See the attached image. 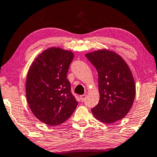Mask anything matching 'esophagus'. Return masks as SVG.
<instances>
[{"mask_svg": "<svg viewBox=\"0 0 157 157\" xmlns=\"http://www.w3.org/2000/svg\"><path fill=\"white\" fill-rule=\"evenodd\" d=\"M80 99L82 100V102H84L85 100L86 99V94H83V95H81L80 96Z\"/></svg>", "mask_w": 157, "mask_h": 157, "instance_id": "34e87169", "label": "esophagus"}]
</instances>
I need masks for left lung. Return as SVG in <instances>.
Returning a JSON list of instances; mask_svg holds the SVG:
<instances>
[{"label":"left lung","instance_id":"1","mask_svg":"<svg viewBox=\"0 0 157 157\" xmlns=\"http://www.w3.org/2000/svg\"><path fill=\"white\" fill-rule=\"evenodd\" d=\"M98 73L100 100L92 109L97 119L111 124L123 119L132 108L135 97L132 73L124 59L108 49L85 55Z\"/></svg>","mask_w":157,"mask_h":157}]
</instances>
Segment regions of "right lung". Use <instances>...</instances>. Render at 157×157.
<instances>
[{"label":"right lung","instance_id":"obj_1","mask_svg":"<svg viewBox=\"0 0 157 157\" xmlns=\"http://www.w3.org/2000/svg\"><path fill=\"white\" fill-rule=\"evenodd\" d=\"M73 57L71 51L51 47L40 53L28 70L27 101L35 117L46 124L65 122L78 105L67 78Z\"/></svg>","mask_w":157,"mask_h":157}]
</instances>
